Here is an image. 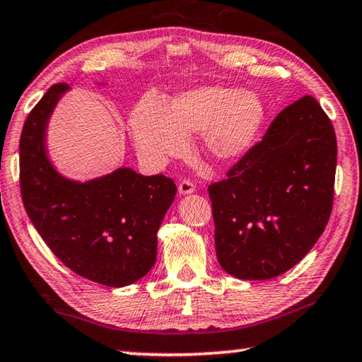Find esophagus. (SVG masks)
I'll list each match as a JSON object with an SVG mask.
<instances>
[{
  "label": "esophagus",
  "instance_id": "esophagus-1",
  "mask_svg": "<svg viewBox=\"0 0 362 362\" xmlns=\"http://www.w3.org/2000/svg\"><path fill=\"white\" fill-rule=\"evenodd\" d=\"M179 192L182 193V195H188V193H193L195 192V183H193L192 180H182L179 183Z\"/></svg>",
  "mask_w": 362,
  "mask_h": 362
}]
</instances>
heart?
Segmentation results:
<instances>
[{"mask_svg": "<svg viewBox=\"0 0 362 362\" xmlns=\"http://www.w3.org/2000/svg\"><path fill=\"white\" fill-rule=\"evenodd\" d=\"M265 117L260 97L224 86H203L177 95L169 105L153 97L132 113L138 148L148 159L163 163L188 149V136L203 132L209 158L230 160L252 146Z\"/></svg>", "mask_w": 362, "mask_h": 362, "instance_id": "1", "label": "heart"}]
</instances>
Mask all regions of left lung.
<instances>
[{
    "label": "left lung",
    "mask_w": 362,
    "mask_h": 362,
    "mask_svg": "<svg viewBox=\"0 0 362 362\" xmlns=\"http://www.w3.org/2000/svg\"><path fill=\"white\" fill-rule=\"evenodd\" d=\"M337 136L312 95L278 113L260 141L208 187L216 257L240 279L276 278L304 258L330 219Z\"/></svg>",
    "instance_id": "obj_1"
}]
</instances>
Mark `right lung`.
<instances>
[{"label":"right lung","mask_w":362,"mask_h":362,"mask_svg":"<svg viewBox=\"0 0 362 362\" xmlns=\"http://www.w3.org/2000/svg\"><path fill=\"white\" fill-rule=\"evenodd\" d=\"M68 89L57 83L25 118L19 143L21 195L27 214L64 267L90 281L122 288L143 278L158 255V230L177 193L163 174L118 169L78 183L48 163V117Z\"/></svg>","instance_id":"obj_1"}]
</instances>
